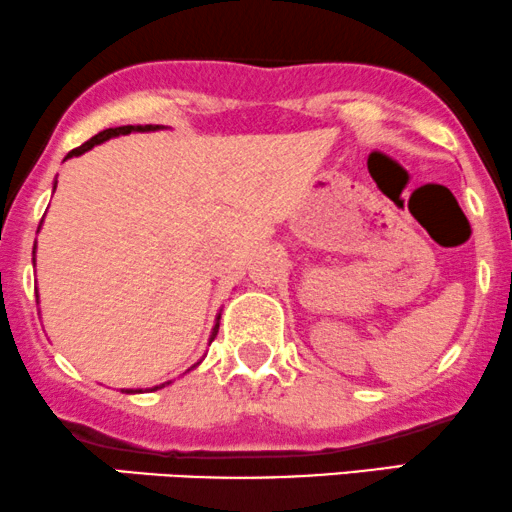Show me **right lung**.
<instances>
[{"label": "right lung", "mask_w": 512, "mask_h": 512, "mask_svg": "<svg viewBox=\"0 0 512 512\" xmlns=\"http://www.w3.org/2000/svg\"><path fill=\"white\" fill-rule=\"evenodd\" d=\"M158 129H165V126H160V124H146V126H141V124H138V126L126 124V126H117V129H105V131H100L98 136H93V138H90V141L83 143V146H78V148L71 150V153L66 155L64 160H69V158H78V155L88 153V150L93 148V146H100V143L110 141V138H114V136H126V134H131V131H158ZM52 189H57V179H54V186H52ZM40 225H42V220H40ZM33 256H35V251H33ZM33 263H35V258H33ZM35 297H38V290H35ZM218 328H220V314L215 316V326H213V333H210V342H213V340H215V335H218ZM198 364H201V362H198ZM198 364L191 366V369H196ZM191 369H189V371H191ZM170 383H172V381H167V383H162V386H155V388H150V390L165 388V386H170ZM122 393H143V390H141V388H136V390H134V388H124Z\"/></svg>", "instance_id": "obj_1"}]
</instances>
